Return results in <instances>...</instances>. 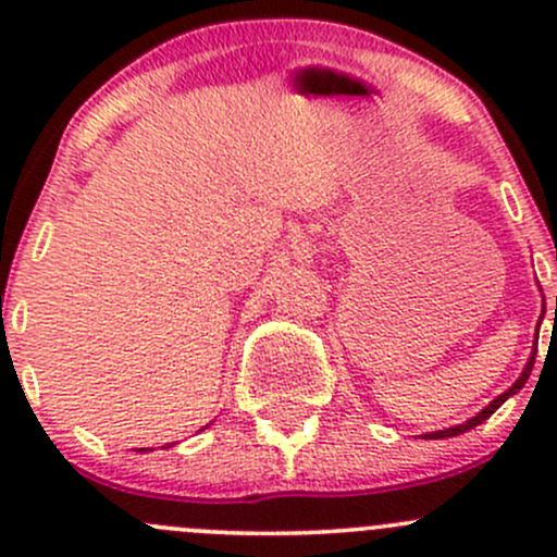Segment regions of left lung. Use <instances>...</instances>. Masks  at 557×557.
<instances>
[{"label":"left lung","mask_w":557,"mask_h":557,"mask_svg":"<svg viewBox=\"0 0 557 557\" xmlns=\"http://www.w3.org/2000/svg\"><path fill=\"white\" fill-rule=\"evenodd\" d=\"M555 312H557V301H555ZM533 358H536V356H531V361H528V363H525V369H522V374H520V380H518V383H515L512 387H509V391H507V393H502V396H498V398H493V401H491V404H487V407H485V409H482V412H480V414H476V418L466 420V423H463V425H453V429H445V431H431V434H425V436H429V440H445V436H458V434H466V431H469V429H474V425H480V423H482V420H487V418H491V414H493V412H496V409H498V407H502V404H504V401H507V398H509V396H515V393H518V391H520V387H522V385H525V380H528V377H531V369H533Z\"/></svg>","instance_id":"8db88e82"}]
</instances>
